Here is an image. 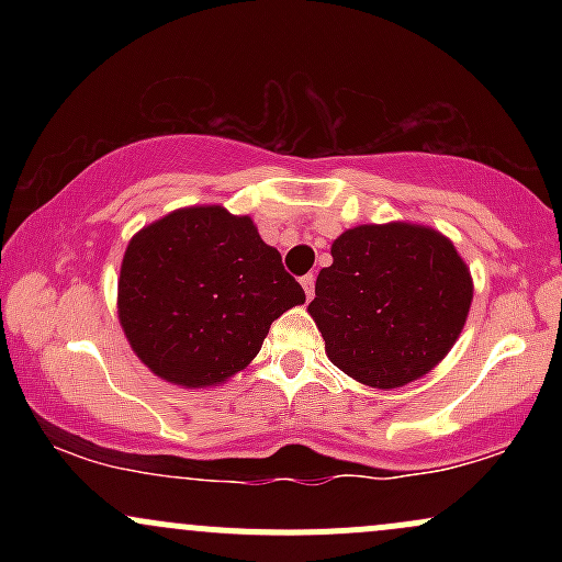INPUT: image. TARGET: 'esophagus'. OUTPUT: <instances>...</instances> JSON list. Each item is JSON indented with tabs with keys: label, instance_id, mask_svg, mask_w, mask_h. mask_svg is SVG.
Masks as SVG:
<instances>
[{
	"label": "esophagus",
	"instance_id": "34e87169",
	"mask_svg": "<svg viewBox=\"0 0 562 562\" xmlns=\"http://www.w3.org/2000/svg\"><path fill=\"white\" fill-rule=\"evenodd\" d=\"M301 285H303V293H306V299L312 301V295H314V274H303L301 277Z\"/></svg>",
	"mask_w": 562,
	"mask_h": 562
}]
</instances>
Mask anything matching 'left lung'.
Returning <instances> with one entry per match:
<instances>
[{
	"instance_id": "obj_1",
	"label": "left lung",
	"mask_w": 562,
	"mask_h": 562,
	"mask_svg": "<svg viewBox=\"0 0 562 562\" xmlns=\"http://www.w3.org/2000/svg\"><path fill=\"white\" fill-rule=\"evenodd\" d=\"M330 254L308 303L330 362L372 389L428 375L473 301L470 269L449 237L423 224H362Z\"/></svg>"
}]
</instances>
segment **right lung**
<instances>
[{"label": "right lung", "instance_id": "1", "mask_svg": "<svg viewBox=\"0 0 562 562\" xmlns=\"http://www.w3.org/2000/svg\"><path fill=\"white\" fill-rule=\"evenodd\" d=\"M306 301L250 216L190 205L128 240L119 319L134 353L184 389H209L245 370L272 322Z\"/></svg>", "mask_w": 562, "mask_h": 562}]
</instances>
